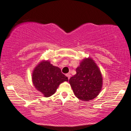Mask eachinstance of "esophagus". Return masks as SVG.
I'll list each match as a JSON object with an SVG mask.
<instances>
[{
	"mask_svg": "<svg viewBox=\"0 0 131 131\" xmlns=\"http://www.w3.org/2000/svg\"><path fill=\"white\" fill-rule=\"evenodd\" d=\"M66 76H67V77L68 78V79H70V76H71V75H70V74H69V73H68V74H66Z\"/></svg>",
	"mask_w": 131,
	"mask_h": 131,
	"instance_id": "1",
	"label": "esophagus"
}]
</instances>
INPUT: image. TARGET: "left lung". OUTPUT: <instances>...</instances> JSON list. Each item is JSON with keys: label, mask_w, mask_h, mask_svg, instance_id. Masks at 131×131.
<instances>
[{"label": "left lung", "mask_w": 131, "mask_h": 131, "mask_svg": "<svg viewBox=\"0 0 131 131\" xmlns=\"http://www.w3.org/2000/svg\"><path fill=\"white\" fill-rule=\"evenodd\" d=\"M76 74L70 78V84L78 99L89 101L99 95L103 85V78L99 67L91 58L81 61L76 68Z\"/></svg>", "instance_id": "obj_1"}]
</instances>
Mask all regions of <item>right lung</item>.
<instances>
[{
	"label": "right lung",
	"instance_id": "right-lung-1",
	"mask_svg": "<svg viewBox=\"0 0 131 131\" xmlns=\"http://www.w3.org/2000/svg\"><path fill=\"white\" fill-rule=\"evenodd\" d=\"M32 83L43 96L48 97L55 94L59 85L68 81L59 67L50 64L48 60L41 61L35 66L32 72Z\"/></svg>",
	"mask_w": 131,
	"mask_h": 131
}]
</instances>
